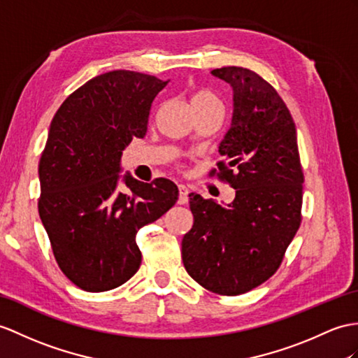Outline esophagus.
Instances as JSON below:
<instances>
[{
    "mask_svg": "<svg viewBox=\"0 0 358 358\" xmlns=\"http://www.w3.org/2000/svg\"><path fill=\"white\" fill-rule=\"evenodd\" d=\"M179 199H178V203L179 205H185L188 202V188L185 185H179Z\"/></svg>",
    "mask_w": 358,
    "mask_h": 358,
    "instance_id": "1",
    "label": "esophagus"
}]
</instances>
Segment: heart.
<instances>
[{
	"label": "heart",
	"instance_id": "b5f03b06",
	"mask_svg": "<svg viewBox=\"0 0 358 358\" xmlns=\"http://www.w3.org/2000/svg\"><path fill=\"white\" fill-rule=\"evenodd\" d=\"M191 106L193 109H203V108H222L220 100L208 90H196L191 94Z\"/></svg>",
	"mask_w": 358,
	"mask_h": 358
}]
</instances>
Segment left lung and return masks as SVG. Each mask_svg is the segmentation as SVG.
Wrapping results in <instances>:
<instances>
[{
	"instance_id": "8db88e82",
	"label": "left lung",
	"mask_w": 358,
	"mask_h": 358,
	"mask_svg": "<svg viewBox=\"0 0 358 358\" xmlns=\"http://www.w3.org/2000/svg\"><path fill=\"white\" fill-rule=\"evenodd\" d=\"M211 74L234 92L217 176L235 189V199L222 205L188 196L194 223L182 240V259L206 290L237 296L267 281L281 266L301 224L303 173L294 121L273 86L241 66Z\"/></svg>"
}]
</instances>
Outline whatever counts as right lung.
<instances>
[{
	"mask_svg": "<svg viewBox=\"0 0 358 358\" xmlns=\"http://www.w3.org/2000/svg\"><path fill=\"white\" fill-rule=\"evenodd\" d=\"M169 83L117 69L91 78L60 104L39 161V217L60 270L85 292H106L141 266L136 232L176 203L169 179L139 182L121 155L144 138L156 95Z\"/></svg>",
	"mask_w": 358,
	"mask_h": 358,
	"instance_id": "obj_1",
	"label": "right lung"
}]
</instances>
